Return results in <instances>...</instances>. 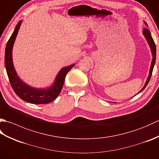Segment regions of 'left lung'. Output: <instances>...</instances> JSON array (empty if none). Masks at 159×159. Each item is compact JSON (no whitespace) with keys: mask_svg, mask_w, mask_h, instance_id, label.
<instances>
[{"mask_svg":"<svg viewBox=\"0 0 159 159\" xmlns=\"http://www.w3.org/2000/svg\"><path fill=\"white\" fill-rule=\"evenodd\" d=\"M145 25H147V23L146 22H144ZM143 35H144L145 38H146V41L148 43V45H149L150 50H151V52H152V63H151V66H150V72H149V76H148V79L146 80V82L145 83V85L143 86V87L142 89L140 90V92H138V93H140L141 92H142V91L146 88V87L147 86V85L149 83L150 80V78L152 76V71H153V68H154V64H155V61H156V54H157V48H156V45H155V43L154 42V40L152 38V35H151V33L149 31V30L147 29H144L143 30ZM137 93V94H138ZM136 94V95H137ZM135 95V96H136ZM115 103V102H113Z\"/></svg>","mask_w":159,"mask_h":159,"instance_id":"8db88e82","label":"left lung"}]
</instances>
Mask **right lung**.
I'll return each instance as SVG.
<instances>
[{"label": "right lung", "instance_id": "obj_1", "mask_svg": "<svg viewBox=\"0 0 159 159\" xmlns=\"http://www.w3.org/2000/svg\"><path fill=\"white\" fill-rule=\"evenodd\" d=\"M22 20L16 25L14 31L7 43L5 55V65L12 88L16 95L22 100L32 104H48L55 100L62 89L67 73L75 66L72 64L64 67L57 74L52 85L46 88H35L30 86L20 79L14 68L12 59V50Z\"/></svg>", "mask_w": 159, "mask_h": 159}]
</instances>
